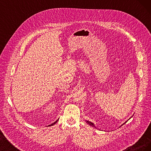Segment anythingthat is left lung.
I'll list each match as a JSON object with an SVG mask.
<instances>
[{
	"instance_id": "obj_1",
	"label": "left lung",
	"mask_w": 151,
	"mask_h": 151,
	"mask_svg": "<svg viewBox=\"0 0 151 151\" xmlns=\"http://www.w3.org/2000/svg\"><path fill=\"white\" fill-rule=\"evenodd\" d=\"M132 118V117H130V118H129V119H130V118ZM128 120H127V121H128ZM86 123H88V124H89V125L90 126H91V127H95V128H96V127H95V125H94V123H92V122H89V121H88V120H86ZM126 122H125L124 123H123V124H122V125H123V124H125V123ZM122 125H121V126H122Z\"/></svg>"
}]
</instances>
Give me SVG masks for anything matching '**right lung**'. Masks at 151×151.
<instances>
[{"mask_svg":"<svg viewBox=\"0 0 151 151\" xmlns=\"http://www.w3.org/2000/svg\"><path fill=\"white\" fill-rule=\"evenodd\" d=\"M58 119H59V118H58ZM58 120H57L55 122H53V123H52V124L51 125H50V126H52V125H55V123L58 122ZM49 126V125H48Z\"/></svg>","mask_w":151,"mask_h":151,"instance_id":"right-lung-1","label":"right lung"}]
</instances>
